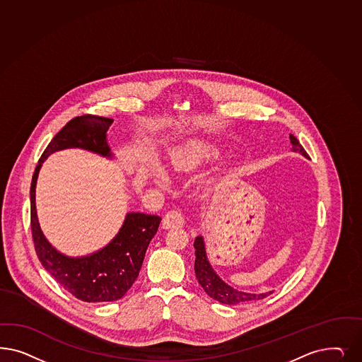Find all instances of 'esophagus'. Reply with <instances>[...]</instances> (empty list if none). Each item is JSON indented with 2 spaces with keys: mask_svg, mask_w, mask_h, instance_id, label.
<instances>
[{
  "mask_svg": "<svg viewBox=\"0 0 362 362\" xmlns=\"http://www.w3.org/2000/svg\"><path fill=\"white\" fill-rule=\"evenodd\" d=\"M163 225L165 229H177L182 228L185 225V218L182 213L178 209H172L166 211L163 216Z\"/></svg>",
  "mask_w": 362,
  "mask_h": 362,
  "instance_id": "1",
  "label": "esophagus"
}]
</instances>
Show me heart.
I'll list each match as a JSON object with an SVG mask.
<instances>
[{
	"label": "heart",
	"instance_id": "obj_1",
	"mask_svg": "<svg viewBox=\"0 0 362 362\" xmlns=\"http://www.w3.org/2000/svg\"><path fill=\"white\" fill-rule=\"evenodd\" d=\"M216 156H217V152L213 148H210L209 145H206V144H201V142H192L181 151L182 161L187 165L205 163Z\"/></svg>",
	"mask_w": 362,
	"mask_h": 362
}]
</instances>
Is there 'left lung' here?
Returning a JSON list of instances; mask_svg holds the SVG:
<instances>
[{"instance_id": "8db88e82", "label": "left lung", "mask_w": 362, "mask_h": 362, "mask_svg": "<svg viewBox=\"0 0 362 362\" xmlns=\"http://www.w3.org/2000/svg\"><path fill=\"white\" fill-rule=\"evenodd\" d=\"M291 144L293 145V152H298L303 154V157L309 158L308 153L305 152L303 145L297 140L293 134L289 136ZM194 249H196V261H194V272L196 277L199 280V285L205 293L211 297L213 300L225 305H237V303H249V301H257L268 297L269 294L273 292L261 293V294H253V293L238 292L233 288H230L228 284L214 273L213 268L210 267L209 261L206 258L205 245L202 237L199 235L194 241Z\"/></svg>"}]
</instances>
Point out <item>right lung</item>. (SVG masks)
<instances>
[{
	"label": "right lung",
	"instance_id": "1",
	"mask_svg": "<svg viewBox=\"0 0 362 362\" xmlns=\"http://www.w3.org/2000/svg\"><path fill=\"white\" fill-rule=\"evenodd\" d=\"M113 119L83 115L74 117L49 142L30 185V226L35 253L42 267L59 285L85 303H109L125 296L137 280L149 243L157 233L161 217L128 213L122 228L109 245L92 256L71 258L59 253L41 232L35 213V184L42 163L52 153L82 148L110 157L106 132Z\"/></svg>",
	"mask_w": 362,
	"mask_h": 362
}]
</instances>
